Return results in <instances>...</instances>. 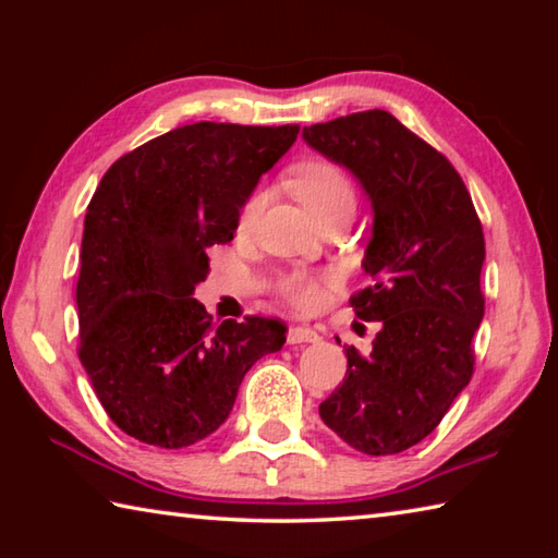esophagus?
Masks as SVG:
<instances>
[{
    "instance_id": "esophagus-1",
    "label": "esophagus",
    "mask_w": 558,
    "mask_h": 558,
    "mask_svg": "<svg viewBox=\"0 0 558 558\" xmlns=\"http://www.w3.org/2000/svg\"><path fill=\"white\" fill-rule=\"evenodd\" d=\"M319 339V335L315 332L313 327H302V325H298V327H292L290 332H288V342L290 344H305V342H317Z\"/></svg>"
}]
</instances>
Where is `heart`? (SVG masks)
Here are the masks:
<instances>
[{"instance_id": "heart-1", "label": "heart", "mask_w": 558, "mask_h": 558, "mask_svg": "<svg viewBox=\"0 0 558 558\" xmlns=\"http://www.w3.org/2000/svg\"><path fill=\"white\" fill-rule=\"evenodd\" d=\"M292 189L300 196V202L313 211L315 219L325 216L329 211L354 209V186L349 182V177L337 165L327 162V159H307L292 169ZM266 206V192L258 189L245 199L243 209L239 214V231L248 233L256 226L258 216ZM280 292L286 295L292 305L310 310L323 300V286L315 278L305 276V272H290L280 280Z\"/></svg>"}]
</instances>
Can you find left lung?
Returning a JSON list of instances; mask_svg holds the SVG:
<instances>
[{
  "mask_svg": "<svg viewBox=\"0 0 558 558\" xmlns=\"http://www.w3.org/2000/svg\"><path fill=\"white\" fill-rule=\"evenodd\" d=\"M302 140L369 196L362 266L374 286L349 302L359 319L381 325L372 354L344 349V381L319 415L354 450L393 456L436 430L470 384L485 315L483 223L456 167L391 112L317 122Z\"/></svg>",
  "mask_w": 558,
  "mask_h": 558,
  "instance_id": "obj_1",
  "label": "left lung"
}]
</instances>
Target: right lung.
I'll use <instances>...</instances> for the list:
<instances>
[{
	"instance_id": "add662e5",
	"label": "right lung",
	"mask_w": 558,
	"mask_h": 558,
	"mask_svg": "<svg viewBox=\"0 0 558 558\" xmlns=\"http://www.w3.org/2000/svg\"><path fill=\"white\" fill-rule=\"evenodd\" d=\"M300 125L194 122L122 155L93 194L75 286L93 391L120 430L186 448L221 426L245 372L286 344L278 319L211 323L194 288Z\"/></svg>"
}]
</instances>
